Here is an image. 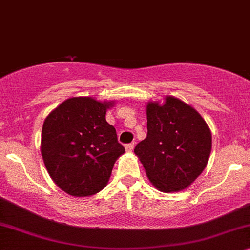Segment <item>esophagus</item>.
Here are the masks:
<instances>
[{"label": "esophagus", "mask_w": 250, "mask_h": 250, "mask_svg": "<svg viewBox=\"0 0 250 250\" xmlns=\"http://www.w3.org/2000/svg\"><path fill=\"white\" fill-rule=\"evenodd\" d=\"M134 146H135L134 143H130V144H127V145H125V151L129 152V153L132 152V149H134Z\"/></svg>", "instance_id": "34e87169"}]
</instances>
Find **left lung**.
Listing matches in <instances>:
<instances>
[{"instance_id":"1","label":"left lung","mask_w":250,"mask_h":250,"mask_svg":"<svg viewBox=\"0 0 250 250\" xmlns=\"http://www.w3.org/2000/svg\"><path fill=\"white\" fill-rule=\"evenodd\" d=\"M147 136L135 147L149 182L161 192H178L197 179L208 164L211 132L202 116L181 99L146 106Z\"/></svg>"}]
</instances>
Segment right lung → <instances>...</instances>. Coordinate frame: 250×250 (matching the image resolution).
<instances>
[{"mask_svg":"<svg viewBox=\"0 0 250 250\" xmlns=\"http://www.w3.org/2000/svg\"><path fill=\"white\" fill-rule=\"evenodd\" d=\"M113 102L91 97L66 99L46 116L41 154L50 177L73 197H90L107 185L125 147L106 121Z\"/></svg>","mask_w":250,"mask_h":250,"instance_id":"right-lung-1","label":"right lung"}]
</instances>
